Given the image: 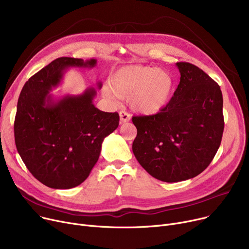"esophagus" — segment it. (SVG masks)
<instances>
[{
    "mask_svg": "<svg viewBox=\"0 0 249 249\" xmlns=\"http://www.w3.org/2000/svg\"><path fill=\"white\" fill-rule=\"evenodd\" d=\"M130 115L127 113V112H125V111H121L120 112V123L122 124V123H126V122H129L130 121Z\"/></svg>",
    "mask_w": 249,
    "mask_h": 249,
    "instance_id": "1",
    "label": "esophagus"
}]
</instances>
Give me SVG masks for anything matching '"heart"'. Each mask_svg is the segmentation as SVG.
Here are the masks:
<instances>
[{
	"label": "heart",
	"instance_id": "heart-1",
	"mask_svg": "<svg viewBox=\"0 0 249 249\" xmlns=\"http://www.w3.org/2000/svg\"><path fill=\"white\" fill-rule=\"evenodd\" d=\"M173 88L174 78L167 71L147 65H128L111 75L110 86L105 85L102 94L112 102L129 98L134 111L152 115L166 106Z\"/></svg>",
	"mask_w": 249,
	"mask_h": 249
}]
</instances>
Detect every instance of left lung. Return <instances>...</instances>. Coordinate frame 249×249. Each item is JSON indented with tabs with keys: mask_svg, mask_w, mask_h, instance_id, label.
Segmentation results:
<instances>
[{
	"mask_svg": "<svg viewBox=\"0 0 249 249\" xmlns=\"http://www.w3.org/2000/svg\"><path fill=\"white\" fill-rule=\"evenodd\" d=\"M180 81L160 113L134 116L132 150L145 171L166 182L200 175L211 163L224 130L220 87L201 69L177 62Z\"/></svg>",
	"mask_w": 249,
	"mask_h": 249,
	"instance_id": "1",
	"label": "left lung"
}]
</instances>
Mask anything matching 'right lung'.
Wrapping results in <instances>:
<instances>
[{
	"mask_svg": "<svg viewBox=\"0 0 249 249\" xmlns=\"http://www.w3.org/2000/svg\"><path fill=\"white\" fill-rule=\"evenodd\" d=\"M96 64L94 58H56L21 90L14 123L16 147L33 177L49 188L81 185L98 161L105 137L119 125L117 112L95 107L94 88L59 99L50 94L70 68L91 69Z\"/></svg>",
	"mask_w": 249,
	"mask_h": 249,
	"instance_id": "right-lung-1",
	"label": "right lung"
}]
</instances>
